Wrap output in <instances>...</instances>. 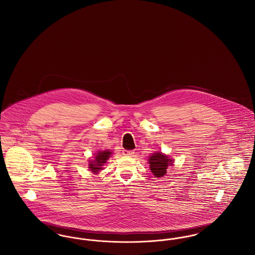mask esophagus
I'll use <instances>...</instances> for the list:
<instances>
[{"label": "esophagus", "instance_id": "esophagus-1", "mask_svg": "<svg viewBox=\"0 0 255 255\" xmlns=\"http://www.w3.org/2000/svg\"><path fill=\"white\" fill-rule=\"evenodd\" d=\"M122 154L124 156H130V157H133L134 155V152L133 151H130V150H123L122 151Z\"/></svg>", "mask_w": 255, "mask_h": 255}]
</instances>
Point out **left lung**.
I'll list each match as a JSON object with an SVG mask.
<instances>
[{
	"mask_svg": "<svg viewBox=\"0 0 255 255\" xmlns=\"http://www.w3.org/2000/svg\"><path fill=\"white\" fill-rule=\"evenodd\" d=\"M149 163H150V169L152 171V173L157 178H159L166 174V169L169 165H173V159L163 155L162 153L158 152L150 156Z\"/></svg>",
	"mask_w": 255,
	"mask_h": 255,
	"instance_id": "left-lung-1",
	"label": "left lung"
}]
</instances>
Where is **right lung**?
Instances as JSON below:
<instances>
[{
	"mask_svg": "<svg viewBox=\"0 0 255 255\" xmlns=\"http://www.w3.org/2000/svg\"><path fill=\"white\" fill-rule=\"evenodd\" d=\"M112 153L108 150L103 151V152H98L97 154V157L94 160L90 161V169L92 170L94 173H97L98 170L101 169V166L106 162V160L110 158V155Z\"/></svg>",
	"mask_w": 255,
	"mask_h": 255,
	"instance_id": "add662e5",
	"label": "right lung"
}]
</instances>
